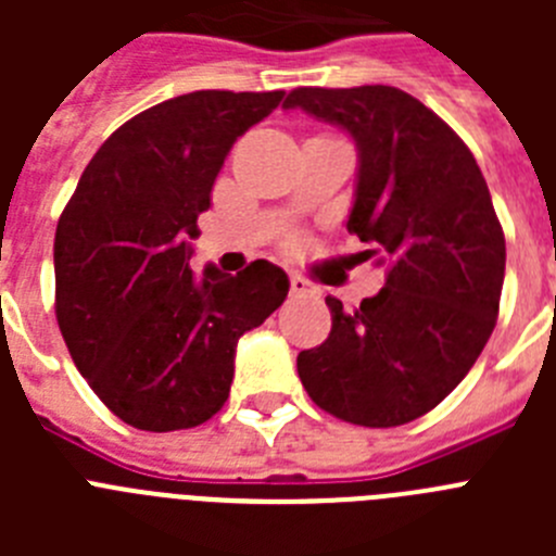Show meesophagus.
I'll list each match as a JSON object with an SVG mask.
<instances>
[{
  "mask_svg": "<svg viewBox=\"0 0 556 556\" xmlns=\"http://www.w3.org/2000/svg\"><path fill=\"white\" fill-rule=\"evenodd\" d=\"M289 292H292L294 298H306V294H317V287H314L312 281H306V278H301V275H292V278H289Z\"/></svg>",
  "mask_w": 556,
  "mask_h": 556,
  "instance_id": "34e87169",
  "label": "esophagus"
}]
</instances>
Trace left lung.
<instances>
[{"label": "left lung", "mask_w": 556, "mask_h": 556, "mask_svg": "<svg viewBox=\"0 0 556 556\" xmlns=\"http://www.w3.org/2000/svg\"><path fill=\"white\" fill-rule=\"evenodd\" d=\"M283 108L351 132L348 230L390 267L356 312L328 294L331 333L301 351L298 376L345 424L404 426L468 376L495 328L507 244L490 189L465 141L401 88H294Z\"/></svg>", "instance_id": "obj_1"}]
</instances>
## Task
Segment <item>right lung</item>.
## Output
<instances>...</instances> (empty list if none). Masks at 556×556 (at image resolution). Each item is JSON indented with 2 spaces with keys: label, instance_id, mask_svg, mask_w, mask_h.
Masks as SVG:
<instances>
[{
  "label": "right lung",
  "instance_id": "1",
  "mask_svg": "<svg viewBox=\"0 0 556 556\" xmlns=\"http://www.w3.org/2000/svg\"><path fill=\"white\" fill-rule=\"evenodd\" d=\"M283 91H191L152 105L88 161L55 230V317L102 404L141 431L205 424L228 401L236 342L287 301L281 267H205L189 239L233 141Z\"/></svg>",
  "mask_w": 556,
  "mask_h": 556
}]
</instances>
